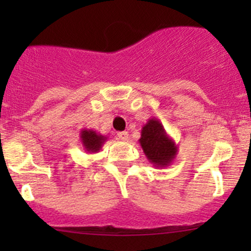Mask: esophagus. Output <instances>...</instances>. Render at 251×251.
<instances>
[{"label": "esophagus", "instance_id": "esophagus-1", "mask_svg": "<svg viewBox=\"0 0 251 251\" xmlns=\"http://www.w3.org/2000/svg\"><path fill=\"white\" fill-rule=\"evenodd\" d=\"M118 137H119V140H121V141H127L128 140V132H126V131H121V132L118 133Z\"/></svg>", "mask_w": 251, "mask_h": 251}]
</instances>
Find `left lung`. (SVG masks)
<instances>
[{
    "label": "left lung",
    "instance_id": "left-lung-1",
    "mask_svg": "<svg viewBox=\"0 0 251 251\" xmlns=\"http://www.w3.org/2000/svg\"><path fill=\"white\" fill-rule=\"evenodd\" d=\"M138 142L148 161L155 168L163 169L170 165L178 151L177 144L155 118H151L143 125Z\"/></svg>",
    "mask_w": 251,
    "mask_h": 251
}]
</instances>
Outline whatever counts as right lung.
Here are the masks:
<instances>
[{"instance_id":"add662e5","label":"right lung","mask_w":251,"mask_h":251,"mask_svg":"<svg viewBox=\"0 0 251 251\" xmlns=\"http://www.w3.org/2000/svg\"><path fill=\"white\" fill-rule=\"evenodd\" d=\"M108 138L91 128H82L80 131V141L86 153H98Z\"/></svg>"}]
</instances>
